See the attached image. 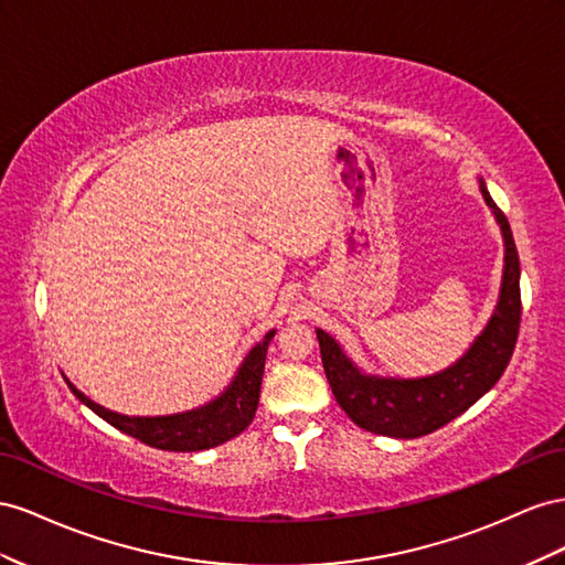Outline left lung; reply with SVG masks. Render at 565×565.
<instances>
[{
    "mask_svg": "<svg viewBox=\"0 0 565 565\" xmlns=\"http://www.w3.org/2000/svg\"><path fill=\"white\" fill-rule=\"evenodd\" d=\"M480 191L504 234V284L488 329L455 366L416 381L364 376L329 333L317 331L321 364L338 405L352 418V424L369 433L409 440L443 428L486 395L502 379L511 360L521 329L519 250L513 244L509 220L492 201L486 182H480Z\"/></svg>",
    "mask_w": 565,
    "mask_h": 565,
    "instance_id": "left-lung-1",
    "label": "left lung"
}]
</instances>
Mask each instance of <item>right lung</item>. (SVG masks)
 <instances>
[{
	"label": "right lung",
	"instance_id": "obj_1",
	"mask_svg": "<svg viewBox=\"0 0 565 565\" xmlns=\"http://www.w3.org/2000/svg\"><path fill=\"white\" fill-rule=\"evenodd\" d=\"M271 335L274 331H269L265 335V341L257 343L248 352V358L241 364L236 379L232 381L230 388L224 391V395L196 412L153 418L122 416L104 409L77 388H73L71 383L68 385L75 397L83 399L94 414H99L113 428L132 435L139 443L156 449H166V452H201V449H211L236 438V435L244 433L253 422L257 402H260L265 354Z\"/></svg>",
	"mask_w": 565,
	"mask_h": 565
}]
</instances>
